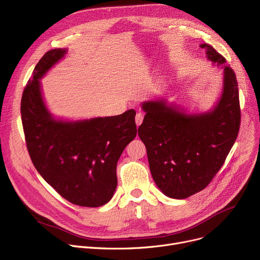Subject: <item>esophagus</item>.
<instances>
[{"mask_svg": "<svg viewBox=\"0 0 260 260\" xmlns=\"http://www.w3.org/2000/svg\"><path fill=\"white\" fill-rule=\"evenodd\" d=\"M143 119H144V115L142 113H138L136 115V124H137V126L141 125V123L143 122Z\"/></svg>", "mask_w": 260, "mask_h": 260, "instance_id": "34e87169", "label": "esophagus"}]
</instances>
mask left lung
I'll return each instance as SVG.
<instances>
[{
	"label": "left lung",
	"instance_id": "left-lung-1",
	"mask_svg": "<svg viewBox=\"0 0 260 260\" xmlns=\"http://www.w3.org/2000/svg\"><path fill=\"white\" fill-rule=\"evenodd\" d=\"M207 59L225 65V58L202 43ZM223 91L214 110L187 115L165 101L142 104L146 112L138 135L146 146L149 168L159 190L184 199L205 188L215 177L237 140L241 108L237 77L224 66Z\"/></svg>",
	"mask_w": 260,
	"mask_h": 260
}]
</instances>
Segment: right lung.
<instances>
[{"label": "right lung", "instance_id": "1", "mask_svg": "<svg viewBox=\"0 0 260 260\" xmlns=\"http://www.w3.org/2000/svg\"><path fill=\"white\" fill-rule=\"evenodd\" d=\"M66 52L51 50L35 66L20 102L23 133L34 167L59 195L76 205L99 207L116 190L117 161L137 135L136 111L76 122L55 119L39 80Z\"/></svg>", "mask_w": 260, "mask_h": 260}]
</instances>
